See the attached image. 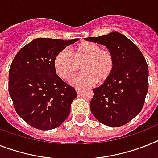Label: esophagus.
<instances>
[{"label":"esophagus","mask_w":158,"mask_h":158,"mask_svg":"<svg viewBox=\"0 0 158 158\" xmlns=\"http://www.w3.org/2000/svg\"><path fill=\"white\" fill-rule=\"evenodd\" d=\"M75 91H76L77 94H80V92L82 91V89L81 88H78V87H77V88H75Z\"/></svg>","instance_id":"34e87169"}]
</instances>
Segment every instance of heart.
<instances>
[{
	"mask_svg": "<svg viewBox=\"0 0 158 158\" xmlns=\"http://www.w3.org/2000/svg\"><path fill=\"white\" fill-rule=\"evenodd\" d=\"M83 71L71 77L69 83L77 87L105 83L112 76L116 59L110 50L102 48L100 45L91 42H81L73 49L71 54L62 50L54 59L55 72L60 78L67 80L81 63Z\"/></svg>",
	"mask_w": 158,
	"mask_h": 158,
	"instance_id": "1",
	"label": "heart"
}]
</instances>
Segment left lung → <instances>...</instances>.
<instances>
[{"label":"left lung","mask_w":158,"mask_h":158,"mask_svg":"<svg viewBox=\"0 0 158 158\" xmlns=\"http://www.w3.org/2000/svg\"><path fill=\"white\" fill-rule=\"evenodd\" d=\"M84 39L107 46L116 59L112 76L92 89L91 112L107 126L126 124L140 113L148 92L149 68L145 59L132 41L118 32Z\"/></svg>","instance_id":"1"}]
</instances>
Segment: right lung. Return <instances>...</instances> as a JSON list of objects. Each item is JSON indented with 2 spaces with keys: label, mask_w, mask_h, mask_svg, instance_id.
<instances>
[{
  "label": "right lung",
  "mask_w": 158,
  "mask_h": 158,
  "mask_svg": "<svg viewBox=\"0 0 158 158\" xmlns=\"http://www.w3.org/2000/svg\"><path fill=\"white\" fill-rule=\"evenodd\" d=\"M78 40L36 38L14 57L9 72V93L18 116L30 126L50 130L68 117L77 93L57 75L54 59Z\"/></svg>",
  "instance_id": "1"
}]
</instances>
